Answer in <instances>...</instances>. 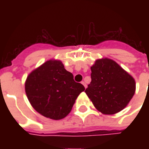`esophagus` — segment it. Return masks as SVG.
<instances>
[{
  "label": "esophagus",
  "mask_w": 149,
  "mask_h": 149,
  "mask_svg": "<svg viewBox=\"0 0 149 149\" xmlns=\"http://www.w3.org/2000/svg\"><path fill=\"white\" fill-rule=\"evenodd\" d=\"M81 84H83V85H84V87H85V88H86V87H87V86H86V84H85V82H84V81H82V82H81Z\"/></svg>",
  "instance_id": "esophagus-1"
}]
</instances>
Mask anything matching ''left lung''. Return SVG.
I'll list each match as a JSON object with an SVG mask.
<instances>
[{
    "instance_id": "8db88e82",
    "label": "left lung",
    "mask_w": 149,
    "mask_h": 149,
    "mask_svg": "<svg viewBox=\"0 0 149 149\" xmlns=\"http://www.w3.org/2000/svg\"><path fill=\"white\" fill-rule=\"evenodd\" d=\"M91 69V82L85 93L98 111L114 114L126 107L136 89L135 80L113 59H97Z\"/></svg>"
}]
</instances>
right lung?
Returning a JSON list of instances; mask_svg holds the SVG:
<instances>
[{"label": "right lung", "mask_w": 149, "mask_h": 149, "mask_svg": "<svg viewBox=\"0 0 149 149\" xmlns=\"http://www.w3.org/2000/svg\"><path fill=\"white\" fill-rule=\"evenodd\" d=\"M24 89L32 107L52 120L66 117L85 90L58 59H49L32 70L27 77Z\"/></svg>", "instance_id": "1"}]
</instances>
